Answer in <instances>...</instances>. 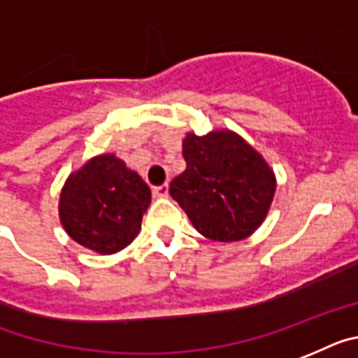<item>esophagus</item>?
<instances>
[{
	"label": "esophagus",
	"instance_id": "obj_1",
	"mask_svg": "<svg viewBox=\"0 0 358 358\" xmlns=\"http://www.w3.org/2000/svg\"><path fill=\"white\" fill-rule=\"evenodd\" d=\"M152 193H155L156 198H165L167 194H169V185L164 184V185H160V187H155V191H152Z\"/></svg>",
	"mask_w": 358,
	"mask_h": 358
}]
</instances>
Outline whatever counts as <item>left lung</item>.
I'll use <instances>...</instances> for the list:
<instances>
[{"label": "left lung", "mask_w": 358, "mask_h": 358, "mask_svg": "<svg viewBox=\"0 0 358 358\" xmlns=\"http://www.w3.org/2000/svg\"><path fill=\"white\" fill-rule=\"evenodd\" d=\"M185 171L171 182V196L194 229L216 242L248 238L266 220L276 178L264 156L229 129L182 142Z\"/></svg>", "instance_id": "1"}]
</instances>
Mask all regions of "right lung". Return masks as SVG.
I'll use <instances>...</instances> for the list:
<instances>
[{
  "label": "right lung",
  "mask_w": 358,
  "mask_h": 358,
  "mask_svg": "<svg viewBox=\"0 0 358 358\" xmlns=\"http://www.w3.org/2000/svg\"><path fill=\"white\" fill-rule=\"evenodd\" d=\"M149 203L151 189L142 176L107 152L69 174L59 193V222L80 245L113 255L136 238Z\"/></svg>",
  "instance_id": "right-lung-1"
}]
</instances>
